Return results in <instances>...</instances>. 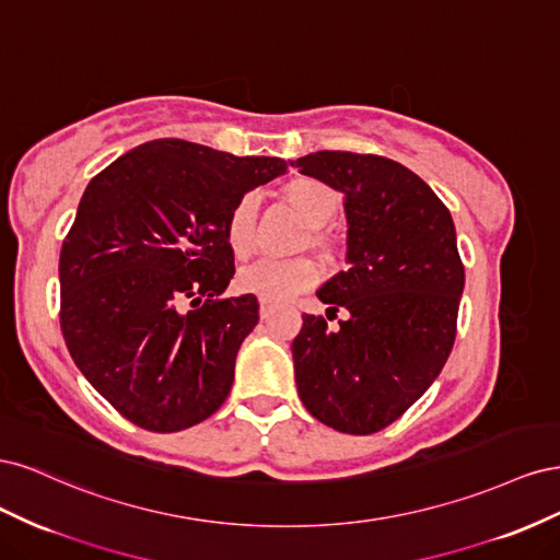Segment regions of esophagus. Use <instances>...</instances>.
<instances>
[{"label": "esophagus", "mask_w": 560, "mask_h": 560, "mask_svg": "<svg viewBox=\"0 0 560 560\" xmlns=\"http://www.w3.org/2000/svg\"><path fill=\"white\" fill-rule=\"evenodd\" d=\"M259 313H261V319H266L270 313H273V303L266 299H259Z\"/></svg>", "instance_id": "obj_1"}]
</instances>
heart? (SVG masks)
Segmentation results:
<instances>
[{
    "mask_svg": "<svg viewBox=\"0 0 560 560\" xmlns=\"http://www.w3.org/2000/svg\"><path fill=\"white\" fill-rule=\"evenodd\" d=\"M292 208L306 219L313 229L325 226L336 212L338 198L331 186L311 177L294 179L284 191ZM259 191H245L229 212L226 219V241L231 249L245 257L254 247V226H257ZM322 243L319 235L313 238ZM319 282V266L308 257L296 259H273L261 257L245 264L238 270V287L243 292L257 294L266 301H290L301 292H308Z\"/></svg>",
    "mask_w": 560,
    "mask_h": 560,
    "instance_id": "obj_1",
    "label": "heart"
}]
</instances>
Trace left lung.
Instances as JSON below:
<instances>
[{"label":"left lung","mask_w":560,"mask_h":560,"mask_svg":"<svg viewBox=\"0 0 560 560\" xmlns=\"http://www.w3.org/2000/svg\"><path fill=\"white\" fill-rule=\"evenodd\" d=\"M301 175L346 196L348 270L319 287L327 319L303 315L292 343L303 406L346 434L395 422L444 369L457 329L465 266L448 208L409 167L376 154L315 151Z\"/></svg>","instance_id":"obj_1"}]
</instances>
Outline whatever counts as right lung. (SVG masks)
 <instances>
[{"label": "right lung", "mask_w": 560, "mask_h": 560, "mask_svg": "<svg viewBox=\"0 0 560 560\" xmlns=\"http://www.w3.org/2000/svg\"><path fill=\"white\" fill-rule=\"evenodd\" d=\"M284 173L276 156L154 140L83 191L60 249V329L81 374L138 428L179 432L226 401L259 322L252 294L222 299L235 273L226 219Z\"/></svg>", "instance_id": "right-lung-1"}]
</instances>
